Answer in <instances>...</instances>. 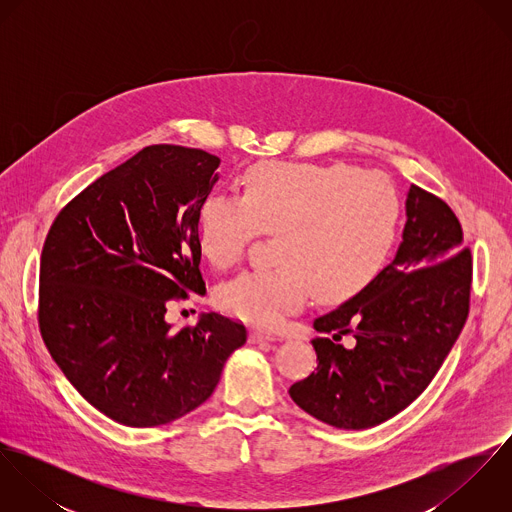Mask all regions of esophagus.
I'll list each match as a JSON object with an SVG mask.
<instances>
[{"instance_id": "34e87169", "label": "esophagus", "mask_w": 512, "mask_h": 512, "mask_svg": "<svg viewBox=\"0 0 512 512\" xmlns=\"http://www.w3.org/2000/svg\"><path fill=\"white\" fill-rule=\"evenodd\" d=\"M278 335L262 331V329H252L250 331V343H262V341H276Z\"/></svg>"}]
</instances>
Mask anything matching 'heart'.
<instances>
[{
	"mask_svg": "<svg viewBox=\"0 0 512 512\" xmlns=\"http://www.w3.org/2000/svg\"><path fill=\"white\" fill-rule=\"evenodd\" d=\"M402 203L392 179L347 163L262 161L242 179V197L211 195L199 211L197 244L228 268L250 240L278 232L274 268L244 270L220 284V309L274 327L309 292L345 301L386 266L400 232Z\"/></svg>",
	"mask_w": 512,
	"mask_h": 512,
	"instance_id": "b5f03b06",
	"label": "heart"
}]
</instances>
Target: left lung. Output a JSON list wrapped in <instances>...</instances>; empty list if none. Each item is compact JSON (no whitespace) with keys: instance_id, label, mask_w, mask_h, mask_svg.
<instances>
[{"instance_id":"8db88e82","label":"left lung","mask_w":512,"mask_h":512,"mask_svg":"<svg viewBox=\"0 0 512 512\" xmlns=\"http://www.w3.org/2000/svg\"><path fill=\"white\" fill-rule=\"evenodd\" d=\"M439 197L412 185L394 260L337 309L313 321L317 368L290 388L309 416L343 430H365L410 406L457 341L471 292V250ZM353 334L347 350L336 341Z\"/></svg>"}]
</instances>
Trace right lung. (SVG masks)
Listing matches in <instances>:
<instances>
[{
  "instance_id": "right-lung-1",
  "label": "right lung",
  "mask_w": 512,
  "mask_h": 512,
  "mask_svg": "<svg viewBox=\"0 0 512 512\" xmlns=\"http://www.w3.org/2000/svg\"><path fill=\"white\" fill-rule=\"evenodd\" d=\"M220 159L193 147H144L57 215L39 270V327L53 361L110 420L153 428L215 392L246 327L203 313L173 333L167 305L205 292L199 211Z\"/></svg>"
}]
</instances>
